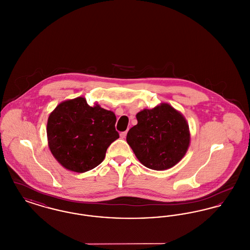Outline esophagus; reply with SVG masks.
Returning <instances> with one entry per match:
<instances>
[{
  "label": "esophagus",
  "mask_w": 250,
  "mask_h": 250,
  "mask_svg": "<svg viewBox=\"0 0 250 250\" xmlns=\"http://www.w3.org/2000/svg\"><path fill=\"white\" fill-rule=\"evenodd\" d=\"M126 134H127V131H124V132H122V133L120 134V137H121L122 139H125V138L126 137Z\"/></svg>",
  "instance_id": "34e87169"
}]
</instances>
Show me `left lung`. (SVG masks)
Masks as SVG:
<instances>
[{
  "label": "left lung",
  "instance_id": "left-lung-1",
  "mask_svg": "<svg viewBox=\"0 0 250 250\" xmlns=\"http://www.w3.org/2000/svg\"><path fill=\"white\" fill-rule=\"evenodd\" d=\"M126 142L144 166L163 170L177 164L186 155L190 135L184 116L168 104L137 114Z\"/></svg>",
  "mask_w": 250,
  "mask_h": 250
}]
</instances>
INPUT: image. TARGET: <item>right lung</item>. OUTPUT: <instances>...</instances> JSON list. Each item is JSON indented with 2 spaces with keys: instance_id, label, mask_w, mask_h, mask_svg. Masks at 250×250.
<instances>
[{
  "instance_id": "add662e5",
  "label": "right lung",
  "mask_w": 250,
  "mask_h": 250,
  "mask_svg": "<svg viewBox=\"0 0 250 250\" xmlns=\"http://www.w3.org/2000/svg\"><path fill=\"white\" fill-rule=\"evenodd\" d=\"M116 116L99 105L90 107L77 97L59 104L47 125L50 152L65 168L85 172L98 166L107 147L119 138Z\"/></svg>"
}]
</instances>
